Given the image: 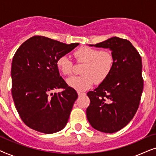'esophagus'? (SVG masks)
Returning a JSON list of instances; mask_svg holds the SVG:
<instances>
[{
	"label": "esophagus",
	"instance_id": "34e87169",
	"mask_svg": "<svg viewBox=\"0 0 156 156\" xmlns=\"http://www.w3.org/2000/svg\"><path fill=\"white\" fill-rule=\"evenodd\" d=\"M77 94H78L79 97H82V96H84L85 94H85V93H83V92H80V91H78V92H77Z\"/></svg>",
	"mask_w": 156,
	"mask_h": 156
}]
</instances>
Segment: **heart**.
<instances>
[{"mask_svg":"<svg viewBox=\"0 0 156 156\" xmlns=\"http://www.w3.org/2000/svg\"><path fill=\"white\" fill-rule=\"evenodd\" d=\"M76 62L84 63L82 69L83 75L72 76L67 80V84L78 91L89 89L96 83H103L114 67V59L109 51L82 47L74 52ZM56 65L63 75H71L73 72V62L67 55H62L57 59Z\"/></svg>","mask_w":156,"mask_h":156,"instance_id":"heart-1","label":"heart"}]
</instances>
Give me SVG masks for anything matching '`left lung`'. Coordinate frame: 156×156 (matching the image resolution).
<instances>
[{
  "instance_id": "1",
  "label": "left lung",
  "mask_w": 156,
  "mask_h": 156,
  "mask_svg": "<svg viewBox=\"0 0 156 156\" xmlns=\"http://www.w3.org/2000/svg\"><path fill=\"white\" fill-rule=\"evenodd\" d=\"M94 46L109 48L114 64L108 78L87 93L90 104L87 108V117L94 129L112 133L125 127L139 106L144 89L142 59L126 39L113 37Z\"/></svg>"
}]
</instances>
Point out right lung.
Wrapping results in <instances>:
<instances>
[{"label":"right lung","mask_w":156,"mask_h":156,"mask_svg":"<svg viewBox=\"0 0 156 156\" xmlns=\"http://www.w3.org/2000/svg\"><path fill=\"white\" fill-rule=\"evenodd\" d=\"M79 44L36 35L23 42L15 53L12 99L19 116L30 129L50 134L65 127L78 94L59 76L56 62ZM57 88L63 91L51 93Z\"/></svg>","instance_id":"right-lung-1"}]
</instances>
